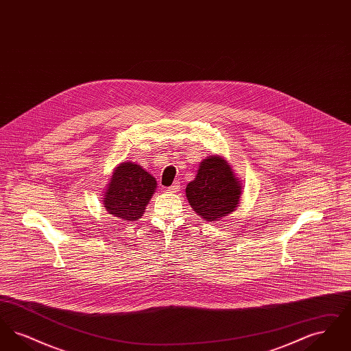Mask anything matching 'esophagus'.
Returning <instances> with one entry per match:
<instances>
[{"mask_svg":"<svg viewBox=\"0 0 351 351\" xmlns=\"http://www.w3.org/2000/svg\"><path fill=\"white\" fill-rule=\"evenodd\" d=\"M179 188H180V183H179V182H175L171 186H168L167 191L168 192H171V193H176V192L179 191Z\"/></svg>","mask_w":351,"mask_h":351,"instance_id":"1","label":"esophagus"}]
</instances>
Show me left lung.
<instances>
[{"mask_svg":"<svg viewBox=\"0 0 351 351\" xmlns=\"http://www.w3.org/2000/svg\"><path fill=\"white\" fill-rule=\"evenodd\" d=\"M242 185L230 165L221 156H208L199 166L195 180L188 183L185 195L192 209L212 222L230 215L238 206Z\"/></svg>","mask_w":351,"mask_h":351,"instance_id":"8db88e82","label":"left lung"}]
</instances>
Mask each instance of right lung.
I'll return each instance as SVG.
<instances>
[{"instance_id":"1","label":"right lung","mask_w":351,"mask_h":351,"mask_svg":"<svg viewBox=\"0 0 351 351\" xmlns=\"http://www.w3.org/2000/svg\"><path fill=\"white\" fill-rule=\"evenodd\" d=\"M156 188V180L139 165L123 162L118 166L106 186L102 204L109 215L123 221H136Z\"/></svg>"}]
</instances>
